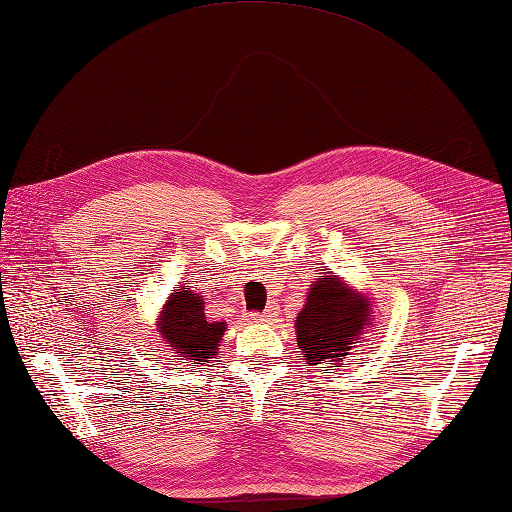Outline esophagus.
Instances as JSON below:
<instances>
[{"label":"esophagus","instance_id":"esophagus-1","mask_svg":"<svg viewBox=\"0 0 512 512\" xmlns=\"http://www.w3.org/2000/svg\"><path fill=\"white\" fill-rule=\"evenodd\" d=\"M276 315V306H267V313H263V315H254V320L256 322H267L269 320V317H274Z\"/></svg>","mask_w":512,"mask_h":512}]
</instances>
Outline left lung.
Listing matches in <instances>:
<instances>
[{"label": "left lung", "mask_w": 512, "mask_h": 512, "mask_svg": "<svg viewBox=\"0 0 512 512\" xmlns=\"http://www.w3.org/2000/svg\"><path fill=\"white\" fill-rule=\"evenodd\" d=\"M374 326L372 300L348 282L324 271L309 287L302 311L295 317V339L309 366H344L350 350L363 344Z\"/></svg>", "instance_id": "obj_1"}]
</instances>
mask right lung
Masks as SVG:
<instances>
[{"label":"right lung","mask_w":512,"mask_h":512,"mask_svg":"<svg viewBox=\"0 0 512 512\" xmlns=\"http://www.w3.org/2000/svg\"><path fill=\"white\" fill-rule=\"evenodd\" d=\"M188 285V282H184ZM203 295L190 287H175L157 317V333L175 350L181 363H210L219 352L225 322H208Z\"/></svg>","instance_id":"add662e5"}]
</instances>
